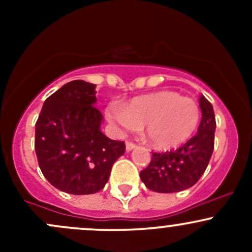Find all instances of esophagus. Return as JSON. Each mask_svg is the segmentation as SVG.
Instances as JSON below:
<instances>
[{"mask_svg":"<svg viewBox=\"0 0 252 252\" xmlns=\"http://www.w3.org/2000/svg\"><path fill=\"white\" fill-rule=\"evenodd\" d=\"M135 147H136V145L134 144V142H131V141H126V151H131V150L135 149Z\"/></svg>","mask_w":252,"mask_h":252,"instance_id":"esophagus-1","label":"esophagus"}]
</instances>
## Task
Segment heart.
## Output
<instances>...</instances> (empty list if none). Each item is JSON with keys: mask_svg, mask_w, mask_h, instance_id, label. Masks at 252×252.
I'll list each match as a JSON object with an SVG mask.
<instances>
[{"mask_svg": "<svg viewBox=\"0 0 252 252\" xmlns=\"http://www.w3.org/2000/svg\"><path fill=\"white\" fill-rule=\"evenodd\" d=\"M108 118L126 130L144 126L145 138L157 150H171L187 142L201 119L199 103L173 90H161L131 98L123 107L112 106Z\"/></svg>", "mask_w": 252, "mask_h": 252, "instance_id": "1", "label": "heart"}]
</instances>
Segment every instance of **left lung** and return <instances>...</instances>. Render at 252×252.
Returning <instances> with one entry per match:
<instances>
[{"label": "left lung", "mask_w": 252, "mask_h": 252, "mask_svg": "<svg viewBox=\"0 0 252 252\" xmlns=\"http://www.w3.org/2000/svg\"><path fill=\"white\" fill-rule=\"evenodd\" d=\"M202 112L197 134L179 149L152 152L149 166L140 172L147 189L156 192H178L197 183L212 156L215 147L216 118L207 98L200 97Z\"/></svg>", "instance_id": "1"}]
</instances>
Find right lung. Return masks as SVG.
<instances>
[{"label":"right lung","instance_id":"1","mask_svg":"<svg viewBox=\"0 0 252 252\" xmlns=\"http://www.w3.org/2000/svg\"><path fill=\"white\" fill-rule=\"evenodd\" d=\"M96 85L73 80L44 102L35 124V152L45 178L61 191L95 194L103 189L114 162L126 152L124 141L100 130Z\"/></svg>","mask_w":252,"mask_h":252}]
</instances>
